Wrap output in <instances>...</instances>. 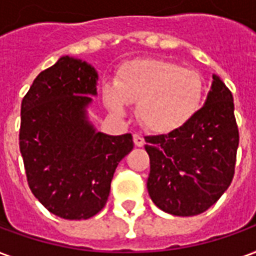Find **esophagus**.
<instances>
[{"mask_svg":"<svg viewBox=\"0 0 256 256\" xmlns=\"http://www.w3.org/2000/svg\"><path fill=\"white\" fill-rule=\"evenodd\" d=\"M133 142H134V144L137 146V147H142V146L144 144V138L140 136V134H133Z\"/></svg>","mask_w":256,"mask_h":256,"instance_id":"esophagus-1","label":"esophagus"}]
</instances>
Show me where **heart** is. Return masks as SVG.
Instances as JSON below:
<instances>
[{
  "mask_svg": "<svg viewBox=\"0 0 256 256\" xmlns=\"http://www.w3.org/2000/svg\"><path fill=\"white\" fill-rule=\"evenodd\" d=\"M108 108L126 114L128 103H137V118L157 134L184 128L201 108L204 84L198 72L172 60L142 58L122 64L114 82L103 86Z\"/></svg>",
  "mask_w": 256,
  "mask_h": 256,
  "instance_id": "1",
  "label": "heart"
}]
</instances>
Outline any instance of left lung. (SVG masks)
Wrapping results in <instances>:
<instances>
[{
	"mask_svg": "<svg viewBox=\"0 0 256 256\" xmlns=\"http://www.w3.org/2000/svg\"><path fill=\"white\" fill-rule=\"evenodd\" d=\"M148 196L172 216L207 211L232 181L240 143L232 93L216 75L204 106L184 128L144 137Z\"/></svg>",
	"mask_w": 256,
	"mask_h": 256,
	"instance_id": "left-lung-1",
	"label": "left lung"
}]
</instances>
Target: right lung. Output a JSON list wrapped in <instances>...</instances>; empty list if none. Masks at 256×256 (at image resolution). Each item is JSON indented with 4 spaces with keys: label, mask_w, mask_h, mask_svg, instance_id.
Wrapping results in <instances>:
<instances>
[{
    "label": "right lung",
    "mask_w": 256,
    "mask_h": 256,
    "mask_svg": "<svg viewBox=\"0 0 256 256\" xmlns=\"http://www.w3.org/2000/svg\"><path fill=\"white\" fill-rule=\"evenodd\" d=\"M96 84V69L66 55L35 78L21 103L28 186L49 212L65 220H88L104 207L114 170L133 150L130 133L109 136L88 120Z\"/></svg>",
    "instance_id": "add662e5"
}]
</instances>
